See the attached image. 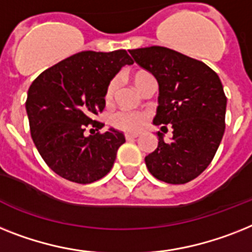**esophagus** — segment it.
Listing matches in <instances>:
<instances>
[{"instance_id": "esophagus-1", "label": "esophagus", "mask_w": 252, "mask_h": 252, "mask_svg": "<svg viewBox=\"0 0 252 252\" xmlns=\"http://www.w3.org/2000/svg\"><path fill=\"white\" fill-rule=\"evenodd\" d=\"M139 135L138 134H126L125 135V138H126V140H131V139H136L138 138Z\"/></svg>"}]
</instances>
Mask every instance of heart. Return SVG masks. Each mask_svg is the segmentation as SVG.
<instances>
[{
    "label": "heart",
    "instance_id": "b5f03b06",
    "mask_svg": "<svg viewBox=\"0 0 252 252\" xmlns=\"http://www.w3.org/2000/svg\"><path fill=\"white\" fill-rule=\"evenodd\" d=\"M151 74L148 72H144V70H140V72H136V73L132 76V82H134V86L136 89L141 86V84L144 82L145 80L151 78ZM118 86V80L114 77L112 78L109 82H108L107 87H105V93H104V99L107 103L112 101L114 96V93L117 90ZM113 126H116L120 130L127 131V132H135V131H139L145 124V117L144 114L140 113V112H130V111H120L116 112V113L112 116L111 118Z\"/></svg>",
    "mask_w": 252,
    "mask_h": 252
}]
</instances>
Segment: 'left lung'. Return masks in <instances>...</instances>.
<instances>
[{
    "label": "left lung",
    "instance_id": "8db88e82",
    "mask_svg": "<svg viewBox=\"0 0 252 252\" xmlns=\"http://www.w3.org/2000/svg\"><path fill=\"white\" fill-rule=\"evenodd\" d=\"M158 82V107L153 124L172 127L171 141L157 132L158 147L145 157L156 179L184 184L211 163L225 130L226 96L219 76L199 60L162 46L128 50ZM167 130V128H166Z\"/></svg>",
    "mask_w": 252,
    "mask_h": 252
}]
</instances>
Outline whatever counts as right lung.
<instances>
[{"mask_svg": "<svg viewBox=\"0 0 252 252\" xmlns=\"http://www.w3.org/2000/svg\"><path fill=\"white\" fill-rule=\"evenodd\" d=\"M134 60L126 50L82 51L62 60L33 81L26 109L37 151L51 170L78 184L105 176L113 167L121 131L99 132L94 117L105 107L108 82ZM91 128V135L86 134Z\"/></svg>", "mask_w": 252, "mask_h": 252, "instance_id": "right-lung-1", "label": "right lung"}]
</instances>
